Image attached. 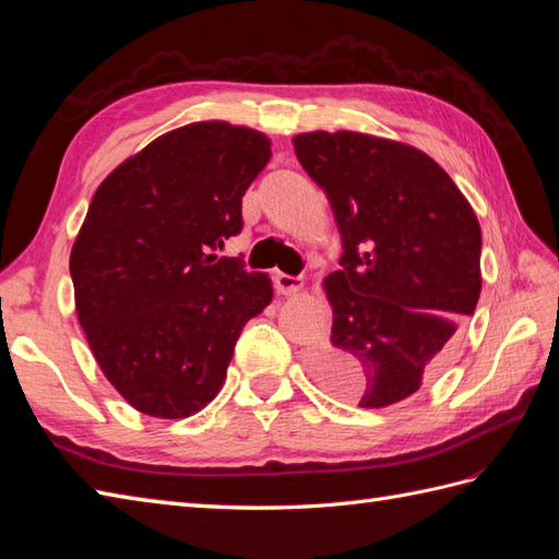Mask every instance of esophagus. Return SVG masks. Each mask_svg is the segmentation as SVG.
I'll list each match as a JSON object with an SVG mask.
<instances>
[{"label": "esophagus", "mask_w": 559, "mask_h": 559, "mask_svg": "<svg viewBox=\"0 0 559 559\" xmlns=\"http://www.w3.org/2000/svg\"><path fill=\"white\" fill-rule=\"evenodd\" d=\"M273 286H276L281 295H298L302 290V278H295V276H288V273L276 271L273 273Z\"/></svg>", "instance_id": "esophagus-1"}]
</instances>
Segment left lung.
Here are the masks:
<instances>
[{
	"label": "left lung",
	"mask_w": 559,
	"mask_h": 559,
	"mask_svg": "<svg viewBox=\"0 0 559 559\" xmlns=\"http://www.w3.org/2000/svg\"><path fill=\"white\" fill-rule=\"evenodd\" d=\"M295 156L324 189L343 240L322 290L334 310L310 367L360 408L413 396L454 353L480 298V223L427 153L362 132H305Z\"/></svg>",
	"instance_id": "left-lung-1"
}]
</instances>
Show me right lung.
I'll list each match as a JSON object with an SVG mask.
<instances>
[{"mask_svg": "<svg viewBox=\"0 0 559 559\" xmlns=\"http://www.w3.org/2000/svg\"><path fill=\"white\" fill-rule=\"evenodd\" d=\"M271 158L252 127H177L122 160L71 247L79 324L105 379L160 420L206 408L235 343L273 300L266 273L216 249L242 230V197Z\"/></svg>", "mask_w": 559, "mask_h": 559, "instance_id": "right-lung-1", "label": "right lung"}]
</instances>
